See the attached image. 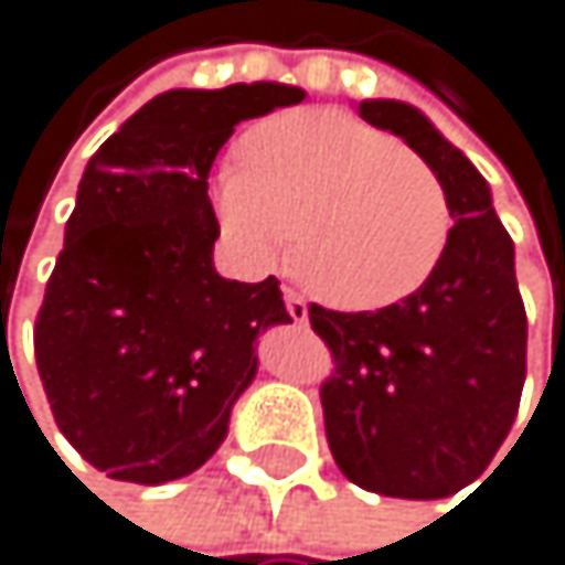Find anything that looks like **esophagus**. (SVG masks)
Returning a JSON list of instances; mask_svg holds the SVG:
<instances>
[{
    "label": "esophagus",
    "mask_w": 565,
    "mask_h": 565,
    "mask_svg": "<svg viewBox=\"0 0 565 565\" xmlns=\"http://www.w3.org/2000/svg\"><path fill=\"white\" fill-rule=\"evenodd\" d=\"M285 308H288V315H291L298 324H305V321H308V301H305L298 291H285Z\"/></svg>",
    "instance_id": "1"
}]
</instances>
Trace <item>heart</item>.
I'll return each mask as SVG.
<instances>
[{
	"instance_id": "1",
	"label": "heart",
	"mask_w": 565,
	"mask_h": 565,
	"mask_svg": "<svg viewBox=\"0 0 565 565\" xmlns=\"http://www.w3.org/2000/svg\"><path fill=\"white\" fill-rule=\"evenodd\" d=\"M226 241L274 264L291 233V270L324 305L373 311L414 295L450 241L434 169L393 135L342 111L301 107L257 125L236 166L213 179Z\"/></svg>"
}]
</instances>
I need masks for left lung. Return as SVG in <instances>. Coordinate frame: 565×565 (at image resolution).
<instances>
[{
    "mask_svg": "<svg viewBox=\"0 0 565 565\" xmlns=\"http://www.w3.org/2000/svg\"><path fill=\"white\" fill-rule=\"evenodd\" d=\"M359 115L434 169L454 226L437 270L403 301L308 308L335 359L321 383L324 437L339 471L365 491L447 498L484 475L519 414L529 324L515 247L481 172L417 107L362 100Z\"/></svg>",
    "mask_w": 565,
    "mask_h": 565,
    "instance_id": "1",
    "label": "left lung"
}]
</instances>
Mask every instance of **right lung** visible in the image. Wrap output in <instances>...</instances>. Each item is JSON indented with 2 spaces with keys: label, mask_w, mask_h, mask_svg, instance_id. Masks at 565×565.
I'll list each match as a JSON object with an SVG mask.
<instances>
[{
  "label": "right lung",
  "mask_w": 565,
  "mask_h": 565,
  "mask_svg": "<svg viewBox=\"0 0 565 565\" xmlns=\"http://www.w3.org/2000/svg\"><path fill=\"white\" fill-rule=\"evenodd\" d=\"M298 100L267 81L166 90L90 156L33 349L60 434L107 478L203 468L257 376V335L291 321L277 277L216 274L210 169L236 125Z\"/></svg>",
  "instance_id": "obj_1"
}]
</instances>
